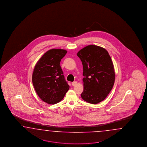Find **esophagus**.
<instances>
[{
	"label": "esophagus",
	"mask_w": 147,
	"mask_h": 147,
	"mask_svg": "<svg viewBox=\"0 0 147 147\" xmlns=\"http://www.w3.org/2000/svg\"><path fill=\"white\" fill-rule=\"evenodd\" d=\"M76 84H77V82H76V81H74V82H73L71 83V85H72L73 86H76Z\"/></svg>",
	"instance_id": "34e87169"
}]
</instances>
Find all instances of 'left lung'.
Here are the masks:
<instances>
[{
    "label": "left lung",
    "instance_id": "1",
    "mask_svg": "<svg viewBox=\"0 0 147 147\" xmlns=\"http://www.w3.org/2000/svg\"><path fill=\"white\" fill-rule=\"evenodd\" d=\"M77 55L84 69V91L81 98L92 104L102 101L111 91L115 79L109 54L105 49L90 45L80 50Z\"/></svg>",
    "mask_w": 147,
    "mask_h": 147
}]
</instances>
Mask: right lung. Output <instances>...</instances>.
I'll return each instance as SVG.
<instances>
[{
  "mask_svg": "<svg viewBox=\"0 0 147 147\" xmlns=\"http://www.w3.org/2000/svg\"><path fill=\"white\" fill-rule=\"evenodd\" d=\"M67 52L65 49H49L38 61L34 68V88L39 97L48 104L61 101L69 88L60 65Z\"/></svg>",
  "mask_w": 147,
  "mask_h": 147,
  "instance_id": "obj_1",
  "label": "right lung"
}]
</instances>
